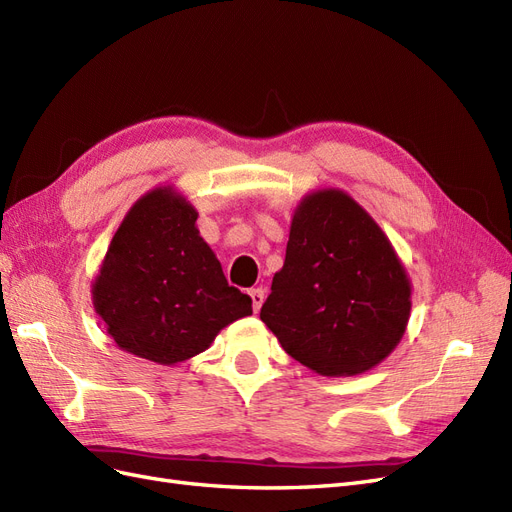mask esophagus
<instances>
[{
	"label": "esophagus",
	"mask_w": 512,
	"mask_h": 512,
	"mask_svg": "<svg viewBox=\"0 0 512 512\" xmlns=\"http://www.w3.org/2000/svg\"><path fill=\"white\" fill-rule=\"evenodd\" d=\"M250 297H252V307H254V312L258 314V312H260V307H262V303H265V290H262V288H252V290H250Z\"/></svg>",
	"instance_id": "1"
}]
</instances>
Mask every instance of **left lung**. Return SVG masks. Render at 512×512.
<instances>
[{"mask_svg":"<svg viewBox=\"0 0 512 512\" xmlns=\"http://www.w3.org/2000/svg\"><path fill=\"white\" fill-rule=\"evenodd\" d=\"M412 286L389 237L342 190L294 209L286 260L260 320L294 361L320 376H356L406 333Z\"/></svg>","mask_w":512,"mask_h":512,"instance_id":"8db88e82","label":"left lung"}]
</instances>
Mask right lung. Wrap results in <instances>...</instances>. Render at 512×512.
<instances>
[{
  "label": "right lung",
  "mask_w": 512,
  "mask_h": 512,
  "mask_svg": "<svg viewBox=\"0 0 512 512\" xmlns=\"http://www.w3.org/2000/svg\"><path fill=\"white\" fill-rule=\"evenodd\" d=\"M196 218V209L168 185L138 198L117 228L91 294L121 350L175 365L252 314V299L228 286Z\"/></svg>",
  "instance_id": "obj_1"
}]
</instances>
